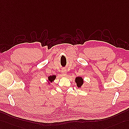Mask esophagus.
I'll return each mask as SVG.
<instances>
[{"label":"esophagus","instance_id":"34e87169","mask_svg":"<svg viewBox=\"0 0 129 129\" xmlns=\"http://www.w3.org/2000/svg\"><path fill=\"white\" fill-rule=\"evenodd\" d=\"M61 72H62V75H63V76H66L67 74V70H66V69H62V71H61Z\"/></svg>","mask_w":129,"mask_h":129}]
</instances>
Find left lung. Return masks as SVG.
<instances>
[{"label": "left lung", "mask_w": 129, "mask_h": 129, "mask_svg": "<svg viewBox=\"0 0 129 129\" xmlns=\"http://www.w3.org/2000/svg\"><path fill=\"white\" fill-rule=\"evenodd\" d=\"M75 83H77V85L78 87H81V86L83 85V84L84 83L83 79L80 77H78L77 78H75Z\"/></svg>", "instance_id": "obj_1"}]
</instances>
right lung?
Wrapping results in <instances>:
<instances>
[{"mask_svg":"<svg viewBox=\"0 0 129 129\" xmlns=\"http://www.w3.org/2000/svg\"><path fill=\"white\" fill-rule=\"evenodd\" d=\"M55 79H56V75H50V76L48 77V81H49L50 82H51V83H52L53 81H54V80Z\"/></svg>","mask_w":129,"mask_h":129,"instance_id":"right-lung-1","label":"right lung"}]
</instances>
